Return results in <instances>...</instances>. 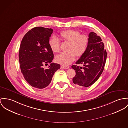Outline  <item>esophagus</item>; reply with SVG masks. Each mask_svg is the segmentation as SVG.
<instances>
[{
  "instance_id": "1",
  "label": "esophagus",
  "mask_w": 128,
  "mask_h": 128,
  "mask_svg": "<svg viewBox=\"0 0 128 128\" xmlns=\"http://www.w3.org/2000/svg\"><path fill=\"white\" fill-rule=\"evenodd\" d=\"M61 67L63 69H68L69 68V66H64V65H62Z\"/></svg>"
}]
</instances>
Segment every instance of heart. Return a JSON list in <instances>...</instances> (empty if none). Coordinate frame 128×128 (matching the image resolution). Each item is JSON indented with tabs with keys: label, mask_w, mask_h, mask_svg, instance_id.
Here are the masks:
<instances>
[{
	"label": "heart",
	"mask_w": 128,
	"mask_h": 128,
	"mask_svg": "<svg viewBox=\"0 0 128 128\" xmlns=\"http://www.w3.org/2000/svg\"><path fill=\"white\" fill-rule=\"evenodd\" d=\"M62 40L70 43L69 52L62 53L56 58V61L64 65L71 64L78 57L81 56L86 52L88 43V36L81 34L80 32L74 30H67L60 32ZM49 45L52 50L54 53L60 52V42L57 38L53 37L49 41Z\"/></svg>",
	"instance_id": "1"
}]
</instances>
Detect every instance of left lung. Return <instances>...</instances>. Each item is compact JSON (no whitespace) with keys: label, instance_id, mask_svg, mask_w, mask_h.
<instances>
[{"label":"left lung","instance_id":"left-lung-1","mask_svg":"<svg viewBox=\"0 0 128 128\" xmlns=\"http://www.w3.org/2000/svg\"><path fill=\"white\" fill-rule=\"evenodd\" d=\"M106 58L107 52L101 38L96 33L90 32L87 50L76 63L82 64L83 67L75 65L72 66L76 71V76L72 78L74 83L84 87L92 85L102 74Z\"/></svg>","mask_w":128,"mask_h":128}]
</instances>
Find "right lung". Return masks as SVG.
<instances>
[{
  "instance_id": "add662e5",
  "label": "right lung",
  "mask_w": 128,
  "mask_h": 128,
  "mask_svg": "<svg viewBox=\"0 0 128 128\" xmlns=\"http://www.w3.org/2000/svg\"><path fill=\"white\" fill-rule=\"evenodd\" d=\"M52 32L50 28H34L25 34L20 44L18 56L21 72L26 81L36 88L48 86L54 72L60 68L59 64L52 62L54 54L49 40ZM49 64L47 69L43 68Z\"/></svg>"
}]
</instances>
